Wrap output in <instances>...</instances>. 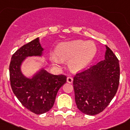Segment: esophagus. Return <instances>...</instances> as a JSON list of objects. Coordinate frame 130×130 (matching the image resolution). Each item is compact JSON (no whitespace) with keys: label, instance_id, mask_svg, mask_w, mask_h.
Listing matches in <instances>:
<instances>
[{"label":"esophagus","instance_id":"esophagus-1","mask_svg":"<svg viewBox=\"0 0 130 130\" xmlns=\"http://www.w3.org/2000/svg\"><path fill=\"white\" fill-rule=\"evenodd\" d=\"M73 79L72 77H70V76H69V77H67V82L68 83H70L71 84L72 83H73Z\"/></svg>","mask_w":130,"mask_h":130}]
</instances>
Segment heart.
I'll use <instances>...</instances> for the list:
<instances>
[{
  "label": "heart",
  "mask_w": 130,
  "mask_h": 130,
  "mask_svg": "<svg viewBox=\"0 0 130 130\" xmlns=\"http://www.w3.org/2000/svg\"><path fill=\"white\" fill-rule=\"evenodd\" d=\"M97 47L91 41L75 40L61 42L55 50L56 56H51L54 63L59 64L61 60L70 61V66L74 70H81L86 68L94 58Z\"/></svg>",
  "instance_id": "heart-1"
}]
</instances>
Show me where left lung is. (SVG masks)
Instances as JSON below:
<instances>
[{"instance_id": "1", "label": "left lung", "mask_w": 130, "mask_h": 130, "mask_svg": "<svg viewBox=\"0 0 130 130\" xmlns=\"http://www.w3.org/2000/svg\"><path fill=\"white\" fill-rule=\"evenodd\" d=\"M105 59L74 77L75 101L84 114L101 113L117 92L120 81V65L117 57L106 45Z\"/></svg>"}]
</instances>
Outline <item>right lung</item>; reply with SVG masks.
Returning <instances> with one entry per match:
<instances>
[{"mask_svg":"<svg viewBox=\"0 0 130 130\" xmlns=\"http://www.w3.org/2000/svg\"><path fill=\"white\" fill-rule=\"evenodd\" d=\"M44 50L37 37L19 49L12 56L9 66L13 93L25 108L36 115L53 108L59 89L66 83L64 75L52 74L43 68L32 77L22 73V64L27 57H42Z\"/></svg>","mask_w":130,"mask_h":130,"instance_id":"1","label":"right lung"}]
</instances>
